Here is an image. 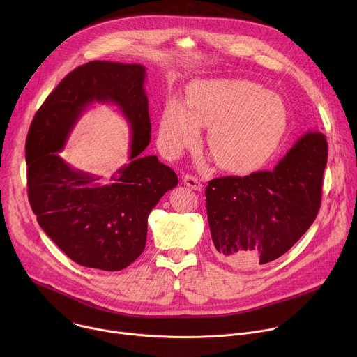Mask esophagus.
Returning <instances> with one entry per match:
<instances>
[{
    "label": "esophagus",
    "mask_w": 357,
    "mask_h": 357,
    "mask_svg": "<svg viewBox=\"0 0 357 357\" xmlns=\"http://www.w3.org/2000/svg\"><path fill=\"white\" fill-rule=\"evenodd\" d=\"M182 181H183V183H185L188 188H190V189H195V190H200V189H202V182H200L197 178L192 176V175H185V176L182 178Z\"/></svg>",
    "instance_id": "1"
}]
</instances>
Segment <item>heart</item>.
<instances>
[{
  "mask_svg": "<svg viewBox=\"0 0 357 357\" xmlns=\"http://www.w3.org/2000/svg\"><path fill=\"white\" fill-rule=\"evenodd\" d=\"M288 124L281 96L240 79H208L192 83L185 105L171 98L160 124V146L179 157L208 127L206 144L216 164L244 172L259 167L277 148Z\"/></svg>",
  "mask_w": 357,
  "mask_h": 357,
  "instance_id": "1",
  "label": "heart"
}]
</instances>
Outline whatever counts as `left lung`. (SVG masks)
<instances>
[{
  "instance_id": "obj_1",
  "label": "left lung",
  "mask_w": 357,
  "mask_h": 357,
  "mask_svg": "<svg viewBox=\"0 0 357 357\" xmlns=\"http://www.w3.org/2000/svg\"><path fill=\"white\" fill-rule=\"evenodd\" d=\"M326 161L325 135L308 131L274 169L212 179L205 195L216 257L254 268L285 254L319 212Z\"/></svg>"
}]
</instances>
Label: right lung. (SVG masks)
Returning <instances> with one entry per match:
<instances>
[{
    "instance_id": "add662e5",
    "label": "right lung",
    "mask_w": 357,
    "mask_h": 357,
    "mask_svg": "<svg viewBox=\"0 0 357 357\" xmlns=\"http://www.w3.org/2000/svg\"><path fill=\"white\" fill-rule=\"evenodd\" d=\"M145 68L93 61L70 72L36 112L25 144L28 197L42 230L75 263L119 271L135 261L146 241V220L178 185L176 174L141 152L151 139ZM114 104L130 126V162L103 185L73 170L57 154L85 109Z\"/></svg>"
}]
</instances>
